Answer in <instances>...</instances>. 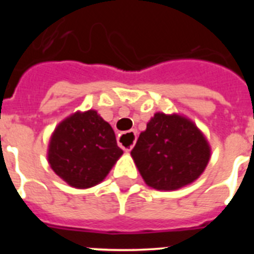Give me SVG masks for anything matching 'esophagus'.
Returning <instances> with one entry per match:
<instances>
[{"instance_id": "esophagus-1", "label": "esophagus", "mask_w": 254, "mask_h": 254, "mask_svg": "<svg viewBox=\"0 0 254 254\" xmlns=\"http://www.w3.org/2000/svg\"><path fill=\"white\" fill-rule=\"evenodd\" d=\"M118 145L125 150L126 152L131 151V149L133 147V143L136 141V132L131 131V132H125V133H121L118 136ZM127 144V147H125L124 145Z\"/></svg>"}]
</instances>
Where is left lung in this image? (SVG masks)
<instances>
[{"instance_id":"left-lung-1","label":"left lung","mask_w":254,"mask_h":254,"mask_svg":"<svg viewBox=\"0 0 254 254\" xmlns=\"http://www.w3.org/2000/svg\"><path fill=\"white\" fill-rule=\"evenodd\" d=\"M131 155L149 187L176 190L202 174L211 149L190 120L179 114L155 113Z\"/></svg>"}]
</instances>
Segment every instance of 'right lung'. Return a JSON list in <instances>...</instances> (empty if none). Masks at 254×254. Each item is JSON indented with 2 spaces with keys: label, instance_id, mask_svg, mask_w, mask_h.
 <instances>
[{
  "label": "right lung",
  "instance_id": "add662e5",
  "mask_svg": "<svg viewBox=\"0 0 254 254\" xmlns=\"http://www.w3.org/2000/svg\"><path fill=\"white\" fill-rule=\"evenodd\" d=\"M123 154L113 128L96 111L76 112L57 126L48 149L51 168L75 188H90Z\"/></svg>",
  "mask_w": 254,
  "mask_h": 254
}]
</instances>
